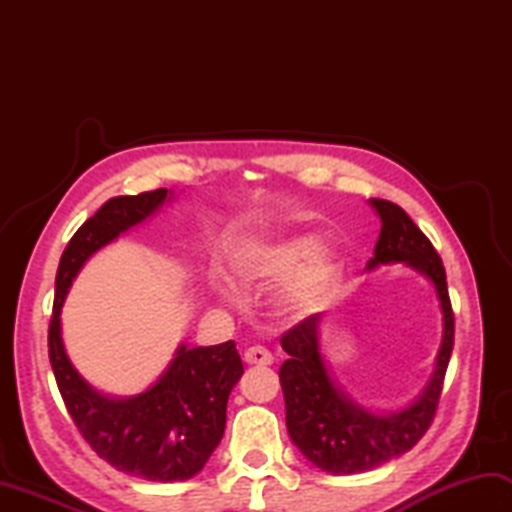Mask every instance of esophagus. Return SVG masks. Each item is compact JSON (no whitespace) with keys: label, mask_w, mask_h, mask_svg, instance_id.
Listing matches in <instances>:
<instances>
[{"label":"esophagus","mask_w":512,"mask_h":512,"mask_svg":"<svg viewBox=\"0 0 512 512\" xmlns=\"http://www.w3.org/2000/svg\"><path fill=\"white\" fill-rule=\"evenodd\" d=\"M244 361L248 365H273V354H270L266 347H248L244 352Z\"/></svg>","instance_id":"esophagus-1"}]
</instances>
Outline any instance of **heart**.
Segmentation results:
<instances>
[{
    "label": "heart",
    "instance_id": "heart-1",
    "mask_svg": "<svg viewBox=\"0 0 512 512\" xmlns=\"http://www.w3.org/2000/svg\"><path fill=\"white\" fill-rule=\"evenodd\" d=\"M233 275L239 288L279 286L277 306L284 314L303 317L321 310L343 275L341 255L332 246H321L312 233L281 239H259L235 255ZM224 301L228 292L220 290Z\"/></svg>",
    "mask_w": 512,
    "mask_h": 512
}]
</instances>
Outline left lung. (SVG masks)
Here are the masks:
<instances>
[{
  "label": "left lung",
  "mask_w": 512,
  "mask_h": 512,
  "mask_svg": "<svg viewBox=\"0 0 512 512\" xmlns=\"http://www.w3.org/2000/svg\"><path fill=\"white\" fill-rule=\"evenodd\" d=\"M380 217V237L367 270L405 264L431 281L442 312V343L436 369L420 394L398 411H374L336 383L321 352V314L284 334L288 354L279 369L286 400V427L303 458L332 475L372 471L407 453L436 416L444 374L453 352V310L447 273L436 248L398 204L369 200Z\"/></svg>",
  "instance_id": "1"
}]
</instances>
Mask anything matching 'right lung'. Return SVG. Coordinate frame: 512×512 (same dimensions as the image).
<instances>
[{"label": "right lung", "mask_w": 512, "mask_h": 512, "mask_svg": "<svg viewBox=\"0 0 512 512\" xmlns=\"http://www.w3.org/2000/svg\"><path fill=\"white\" fill-rule=\"evenodd\" d=\"M173 200L156 189L107 200L65 246L48 330V354L61 398L81 436L114 469L149 482H184L204 469L226 427V402L244 374L235 343L180 345L154 385L136 396L103 394L65 352L61 308L83 264Z\"/></svg>", "instance_id": "right-lung-1"}]
</instances>
